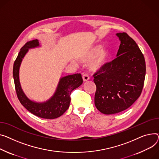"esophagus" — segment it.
Instances as JSON below:
<instances>
[{
	"mask_svg": "<svg viewBox=\"0 0 159 159\" xmlns=\"http://www.w3.org/2000/svg\"><path fill=\"white\" fill-rule=\"evenodd\" d=\"M82 79H83L84 82H86V81H88L89 79V77L88 76V74L84 73L83 75H82Z\"/></svg>",
	"mask_w": 159,
	"mask_h": 159,
	"instance_id": "34e87169",
	"label": "esophagus"
}]
</instances>
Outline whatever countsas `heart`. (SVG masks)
Listing matches in <instances>:
<instances>
[{"mask_svg":"<svg viewBox=\"0 0 159 159\" xmlns=\"http://www.w3.org/2000/svg\"><path fill=\"white\" fill-rule=\"evenodd\" d=\"M111 57V51L108 48L97 45L83 52L78 59L83 64L89 63L88 67L91 71H97L107 65Z\"/></svg>","mask_w":159,"mask_h":159,"instance_id":"1","label":"heart"}]
</instances>
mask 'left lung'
<instances>
[{
    "label": "left lung",
    "instance_id": "left-lung-1",
    "mask_svg": "<svg viewBox=\"0 0 159 159\" xmlns=\"http://www.w3.org/2000/svg\"><path fill=\"white\" fill-rule=\"evenodd\" d=\"M116 36L121 41L117 57L93 75L95 106L105 114L130 107L140 97L146 75L144 57L135 41L126 33Z\"/></svg>",
    "mask_w": 159,
    "mask_h": 159
}]
</instances>
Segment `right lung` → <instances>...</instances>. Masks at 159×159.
<instances>
[{
  "mask_svg": "<svg viewBox=\"0 0 159 159\" xmlns=\"http://www.w3.org/2000/svg\"><path fill=\"white\" fill-rule=\"evenodd\" d=\"M38 39L27 43L20 49L13 65V79L17 97L21 104L32 114L45 119H55L64 114L70 106L71 91L79 87L83 82L80 73L61 78L54 95L45 102L38 103L29 100L24 93L19 80V69L29 49L39 47Z\"/></svg>",
  "mask_w": 159,
  "mask_h": 159,
  "instance_id": "add662e5",
  "label": "right lung"
}]
</instances>
